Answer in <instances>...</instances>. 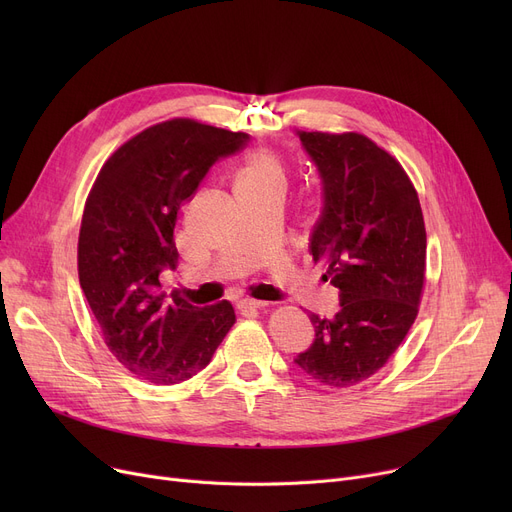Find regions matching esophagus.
I'll use <instances>...</instances> for the list:
<instances>
[{
  "label": "esophagus",
  "mask_w": 512,
  "mask_h": 512,
  "mask_svg": "<svg viewBox=\"0 0 512 512\" xmlns=\"http://www.w3.org/2000/svg\"><path fill=\"white\" fill-rule=\"evenodd\" d=\"M267 305H270V303H265V301H253V299L238 301V309H240L242 313H253V311H261V309H265Z\"/></svg>",
  "instance_id": "esophagus-1"
}]
</instances>
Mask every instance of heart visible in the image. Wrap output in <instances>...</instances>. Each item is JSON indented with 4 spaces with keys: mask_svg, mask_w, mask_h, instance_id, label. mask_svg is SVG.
Returning a JSON list of instances; mask_svg holds the SVG:
<instances>
[{
    "mask_svg": "<svg viewBox=\"0 0 512 512\" xmlns=\"http://www.w3.org/2000/svg\"><path fill=\"white\" fill-rule=\"evenodd\" d=\"M259 184H284V168L280 159L270 151H257L249 157L242 168L236 186H259Z\"/></svg>",
    "mask_w": 512,
    "mask_h": 512,
    "instance_id": "heart-1",
    "label": "heart"
}]
</instances>
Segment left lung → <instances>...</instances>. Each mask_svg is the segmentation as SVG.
<instances>
[{"mask_svg": "<svg viewBox=\"0 0 512 512\" xmlns=\"http://www.w3.org/2000/svg\"><path fill=\"white\" fill-rule=\"evenodd\" d=\"M297 137L321 182L309 253L326 263L340 311L309 315L315 340L294 363L321 386L348 388L386 365L417 317L423 213L402 166L363 134L297 130Z\"/></svg>", "mask_w": 512, "mask_h": 512, "instance_id": "8db88e82", "label": "left lung"}]
</instances>
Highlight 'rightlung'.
Returning <instances> with one entry per match:
<instances>
[{"label": "right lung", "mask_w": 512, "mask_h": 512, "mask_svg": "<svg viewBox=\"0 0 512 512\" xmlns=\"http://www.w3.org/2000/svg\"><path fill=\"white\" fill-rule=\"evenodd\" d=\"M249 134L195 120L155 124L101 168L78 236V280L114 357L137 378L172 386L205 369L234 324L228 301L205 309L159 292L174 270L178 209L215 161Z\"/></svg>", "instance_id": "right-lung-1"}]
</instances>
